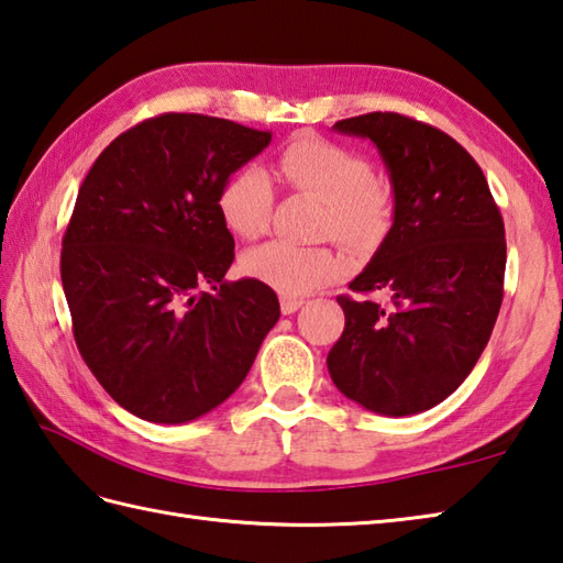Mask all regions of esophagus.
<instances>
[{
  "mask_svg": "<svg viewBox=\"0 0 563 563\" xmlns=\"http://www.w3.org/2000/svg\"><path fill=\"white\" fill-rule=\"evenodd\" d=\"M301 306H303L301 298H291V296H284V298H282V313H284V316L296 313Z\"/></svg>",
  "mask_w": 563,
  "mask_h": 563,
  "instance_id": "34e87169",
  "label": "esophagus"
}]
</instances>
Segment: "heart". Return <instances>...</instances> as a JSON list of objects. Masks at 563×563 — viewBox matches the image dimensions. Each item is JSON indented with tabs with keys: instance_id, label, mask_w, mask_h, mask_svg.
Here are the masks:
<instances>
[{
	"instance_id": "obj_1",
	"label": "heart",
	"mask_w": 563,
	"mask_h": 563,
	"mask_svg": "<svg viewBox=\"0 0 563 563\" xmlns=\"http://www.w3.org/2000/svg\"><path fill=\"white\" fill-rule=\"evenodd\" d=\"M277 169L291 189L311 194L328 206L325 235L350 247L369 245L382 235L388 218L386 194L372 179L369 163L350 147L323 137H298L279 153ZM272 201L267 172L245 165L228 177L218 209L235 235L257 238L267 231ZM243 269L284 296H301L335 282L345 272V260L330 247H298L272 240L245 252Z\"/></svg>"
}]
</instances>
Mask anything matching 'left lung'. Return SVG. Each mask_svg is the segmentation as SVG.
Instances as JSON below:
<instances>
[{"label": "left lung", "mask_w": 563, "mask_h": 563, "mask_svg": "<svg viewBox=\"0 0 563 563\" xmlns=\"http://www.w3.org/2000/svg\"><path fill=\"white\" fill-rule=\"evenodd\" d=\"M369 137L394 189V223L350 282L391 303L338 296L345 330L328 352L332 384L382 416H416L454 394L496 325L506 228L476 159L454 137L391 111L342 119Z\"/></svg>", "instance_id": "obj_1"}]
</instances>
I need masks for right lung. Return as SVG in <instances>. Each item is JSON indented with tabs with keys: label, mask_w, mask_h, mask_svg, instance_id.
Wrapping results in <instances>:
<instances>
[{
	"label": "right lung",
	"mask_w": 563,
	"mask_h": 563,
	"mask_svg": "<svg viewBox=\"0 0 563 563\" xmlns=\"http://www.w3.org/2000/svg\"><path fill=\"white\" fill-rule=\"evenodd\" d=\"M269 143V131L163 113L121 133L79 187L60 255L75 342L137 418L179 426L221 406L279 320L267 284L223 279L235 240L218 209L228 177Z\"/></svg>",
	"instance_id": "add662e5"
}]
</instances>
